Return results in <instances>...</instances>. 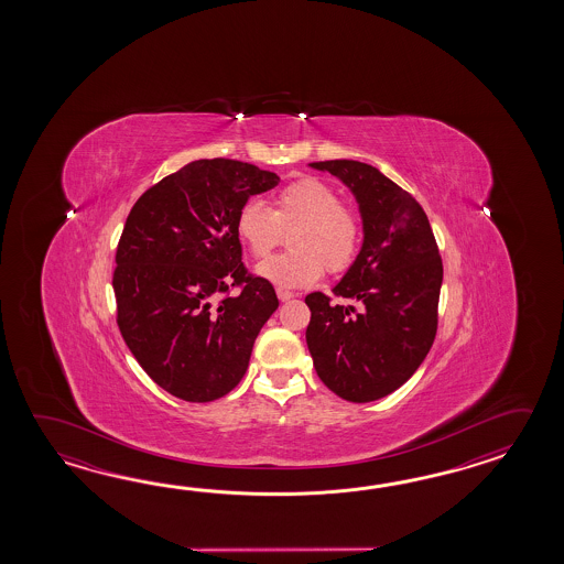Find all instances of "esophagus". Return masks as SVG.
I'll list each match as a JSON object with an SVG mask.
<instances>
[{"label": "esophagus", "mask_w": 564, "mask_h": 564, "mask_svg": "<svg viewBox=\"0 0 564 564\" xmlns=\"http://www.w3.org/2000/svg\"><path fill=\"white\" fill-rule=\"evenodd\" d=\"M276 294L278 299H280V302H286V300L294 299V296H296L294 292H290V290H284V288H278Z\"/></svg>", "instance_id": "1"}]
</instances>
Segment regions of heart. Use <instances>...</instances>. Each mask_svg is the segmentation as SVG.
<instances>
[{
    "label": "heart",
    "instance_id": "b5f03b06",
    "mask_svg": "<svg viewBox=\"0 0 564 564\" xmlns=\"http://www.w3.org/2000/svg\"><path fill=\"white\" fill-rule=\"evenodd\" d=\"M292 250L258 265V274L280 288L311 286L328 272H345L357 258L359 217L340 204V195L324 181L302 177L272 197V209L250 199L236 217V234L256 260L284 241Z\"/></svg>",
    "mask_w": 564,
    "mask_h": 564
}]
</instances>
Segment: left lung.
<instances>
[{
    "mask_svg": "<svg viewBox=\"0 0 564 564\" xmlns=\"http://www.w3.org/2000/svg\"><path fill=\"white\" fill-rule=\"evenodd\" d=\"M311 167L328 171L355 195L362 246L333 288L335 296L357 300L360 311L312 292L306 296V345L333 393L369 403L409 381L427 357L437 330L444 265L423 207L379 169L350 159Z\"/></svg>",
    "mask_w": 564,
    "mask_h": 564,
    "instance_id": "8db88e82",
    "label": "left lung"
}]
</instances>
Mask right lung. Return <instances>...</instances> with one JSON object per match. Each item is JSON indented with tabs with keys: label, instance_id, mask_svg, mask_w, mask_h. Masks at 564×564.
<instances>
[{
	"label": "right lung",
	"instance_id": "right-lung-1",
	"mask_svg": "<svg viewBox=\"0 0 564 564\" xmlns=\"http://www.w3.org/2000/svg\"><path fill=\"white\" fill-rule=\"evenodd\" d=\"M278 181L250 163L199 159L132 205L112 276L117 323L134 359L171 395L216 401L246 375L278 299L241 264L236 217ZM231 286L241 292L229 295Z\"/></svg>",
	"mask_w": 564,
	"mask_h": 564
}]
</instances>
